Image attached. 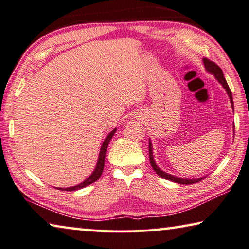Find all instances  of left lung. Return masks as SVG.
<instances>
[{"label":"left lung","mask_w":249,"mask_h":249,"mask_svg":"<svg viewBox=\"0 0 249 249\" xmlns=\"http://www.w3.org/2000/svg\"><path fill=\"white\" fill-rule=\"evenodd\" d=\"M203 62H204V65H205V69L208 73L213 74L215 76V78L217 81H218L220 84H222L223 88L226 90L228 97H230L231 100V107L234 108V102H232V95H231V92L230 89V86H228L226 80H225L224 77V74H223V71L222 69L219 68L218 65L215 64L214 62H212L208 60V58H203ZM148 151H149V160H151V165L154 171L156 172V174L163 177L165 179H168V180H172L174 181V183L177 184H184V185H189V184H195V183H198V181L202 180L205 177H200V178H195V179H189V178H180V177H177L174 175H171L168 174V173L161 171V169L157 166L155 160H154V156H153V146H152V142L149 140V145H148Z\"/></svg>","instance_id":"obj_1"}]
</instances>
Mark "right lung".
Listing matches in <instances>:
<instances>
[{"mask_svg":"<svg viewBox=\"0 0 249 249\" xmlns=\"http://www.w3.org/2000/svg\"><path fill=\"white\" fill-rule=\"evenodd\" d=\"M116 132V128H114L112 132H110L107 136H106L105 141L103 142V144H102V147H101V152H100V155H98V160H97V164H96V167L94 169V172L90 174L88 178H86L84 181H82L81 184L76 185V186H72V187H68V188H57L60 189V191H77V189H81L83 187L88 186V185H90L94 181H96L98 178H100L102 173H103V169H104V161H105V154H106V149H107V146L109 141L112 140V137L114 134Z\"/></svg>","mask_w":249,"mask_h":249,"instance_id":"right-lung-1","label":"right lung"}]
</instances>
